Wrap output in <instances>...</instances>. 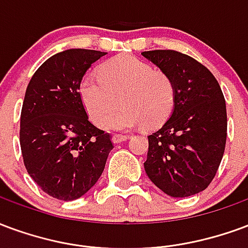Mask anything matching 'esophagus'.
<instances>
[{
  "label": "esophagus",
  "instance_id": "1",
  "mask_svg": "<svg viewBox=\"0 0 248 248\" xmlns=\"http://www.w3.org/2000/svg\"><path fill=\"white\" fill-rule=\"evenodd\" d=\"M126 140H128V136H125V135H113V136H112V141H113V144H119V142L126 141Z\"/></svg>",
  "mask_w": 248,
  "mask_h": 248
}]
</instances>
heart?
I'll list each match as a JSON object with an SVG mask.
<instances>
[{
  "label": "heart",
  "mask_w": 248,
  "mask_h": 248,
  "mask_svg": "<svg viewBox=\"0 0 248 248\" xmlns=\"http://www.w3.org/2000/svg\"><path fill=\"white\" fill-rule=\"evenodd\" d=\"M100 78L86 75L79 83V96L88 116L99 128H106L120 104L123 111L109 128L128 131L141 125L161 126L176 106V86L166 72L131 55L104 63Z\"/></svg>",
  "instance_id": "1"
}]
</instances>
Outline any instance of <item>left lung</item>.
I'll use <instances>...</instances> for the list:
<instances>
[{"instance_id":"1","label":"left lung","mask_w":248,"mask_h":248,"mask_svg":"<svg viewBox=\"0 0 248 248\" xmlns=\"http://www.w3.org/2000/svg\"><path fill=\"white\" fill-rule=\"evenodd\" d=\"M141 55L176 86L170 117L148 136L145 173L168 196H194L213 181L225 152L227 115L222 90L214 75L189 55L173 50Z\"/></svg>"}]
</instances>
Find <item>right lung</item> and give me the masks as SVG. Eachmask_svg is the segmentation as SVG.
<instances>
[{
    "mask_svg": "<svg viewBox=\"0 0 248 248\" xmlns=\"http://www.w3.org/2000/svg\"><path fill=\"white\" fill-rule=\"evenodd\" d=\"M107 52L70 48L48 58L32 75L21 112L25 166L48 196L74 201L102 176L111 136L90 123L79 96L87 70Z\"/></svg>",
    "mask_w": 248,
    "mask_h": 248,
    "instance_id": "1",
    "label": "right lung"
}]
</instances>
